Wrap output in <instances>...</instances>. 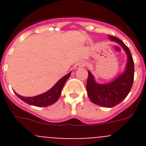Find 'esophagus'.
Here are the masks:
<instances>
[{
	"label": "esophagus",
	"mask_w": 146,
	"mask_h": 146,
	"mask_svg": "<svg viewBox=\"0 0 146 146\" xmlns=\"http://www.w3.org/2000/svg\"><path fill=\"white\" fill-rule=\"evenodd\" d=\"M84 66V63H82V62H80V63H78V64H77L75 65V66H74V68H75L76 69H80V68H81V67Z\"/></svg>",
	"instance_id": "34e87169"
}]
</instances>
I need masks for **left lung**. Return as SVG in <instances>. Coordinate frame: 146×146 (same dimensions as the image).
I'll return each mask as SVG.
<instances>
[{
    "instance_id": "left-lung-1",
    "label": "left lung",
    "mask_w": 146,
    "mask_h": 146,
    "mask_svg": "<svg viewBox=\"0 0 146 146\" xmlns=\"http://www.w3.org/2000/svg\"><path fill=\"white\" fill-rule=\"evenodd\" d=\"M108 37L110 41L118 43L127 55L124 72L113 80L101 84L96 82L94 75L88 71L86 90L88 96L93 103L104 108H113L123 101L129 93L133 84L135 66L128 47L117 37L110 35Z\"/></svg>"
}]
</instances>
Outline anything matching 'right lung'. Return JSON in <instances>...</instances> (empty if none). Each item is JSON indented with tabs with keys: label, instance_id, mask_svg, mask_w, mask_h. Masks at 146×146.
Here are the masks:
<instances>
[{
	"label": "right lung",
	"instance_id": "1",
	"mask_svg": "<svg viewBox=\"0 0 146 146\" xmlns=\"http://www.w3.org/2000/svg\"><path fill=\"white\" fill-rule=\"evenodd\" d=\"M71 75V72L69 74H67L64 77H63L61 79L59 80L49 91H46L44 94L37 95L36 96H32V97H26V96H22L19 94H15L18 97L22 99L23 102H25L27 104L30 105H33L36 107H47L51 104H53L58 101V99L60 97L61 94V91L63 89L65 82L69 79V77Z\"/></svg>",
	"mask_w": 146,
	"mask_h": 146
}]
</instances>
